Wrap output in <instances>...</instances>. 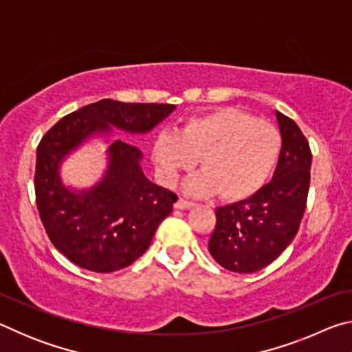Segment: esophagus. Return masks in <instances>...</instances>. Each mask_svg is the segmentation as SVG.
<instances>
[{
  "mask_svg": "<svg viewBox=\"0 0 352 352\" xmlns=\"http://www.w3.org/2000/svg\"><path fill=\"white\" fill-rule=\"evenodd\" d=\"M190 206H194L192 201L183 200L182 197H178V199L175 200V204H174V208H175V210H188V208H190Z\"/></svg>",
  "mask_w": 352,
  "mask_h": 352,
  "instance_id": "34e87169",
  "label": "esophagus"
}]
</instances>
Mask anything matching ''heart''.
I'll list each match as a JSON object with an SVG mask.
<instances>
[{"mask_svg":"<svg viewBox=\"0 0 352 352\" xmlns=\"http://www.w3.org/2000/svg\"><path fill=\"white\" fill-rule=\"evenodd\" d=\"M281 133L273 124L236 107H219L189 118L178 132L155 136L152 158L160 178L174 184L200 162L201 174L186 183L194 195L226 201L253 197L269 182L281 153Z\"/></svg>","mask_w":352,"mask_h":352,"instance_id":"b5f03b06","label":"heart"}]
</instances>
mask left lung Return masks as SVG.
<instances>
[{
	"instance_id": "8db88e82",
	"label": "left lung",
	"mask_w": 352,
	"mask_h": 352,
	"mask_svg": "<svg viewBox=\"0 0 352 352\" xmlns=\"http://www.w3.org/2000/svg\"><path fill=\"white\" fill-rule=\"evenodd\" d=\"M275 116L283 146L272 182L253 197L216 210L208 250L230 272L253 273L272 264L294 241L306 210L311 148L295 121L279 111Z\"/></svg>"
}]
</instances>
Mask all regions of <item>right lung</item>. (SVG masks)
I'll list each match as a JSON object with an SVG mask.
<instances>
[{
  "mask_svg": "<svg viewBox=\"0 0 352 352\" xmlns=\"http://www.w3.org/2000/svg\"><path fill=\"white\" fill-rule=\"evenodd\" d=\"M175 109L102 99L62 118L41 138L34 180L40 219L54 247L76 265L110 273L133 264L172 212L177 195L148 180L142 152L115 138V130L146 135ZM96 139L109 142L103 175L88 188L65 184L63 163Z\"/></svg>",
  "mask_w": 352,
  "mask_h": 352,
  "instance_id": "obj_1",
  "label": "right lung"
}]
</instances>
